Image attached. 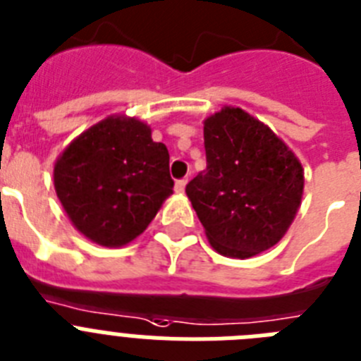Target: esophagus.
Segmentation results:
<instances>
[{"instance_id": "34e87169", "label": "esophagus", "mask_w": 361, "mask_h": 361, "mask_svg": "<svg viewBox=\"0 0 361 361\" xmlns=\"http://www.w3.org/2000/svg\"><path fill=\"white\" fill-rule=\"evenodd\" d=\"M185 185H187V178H183V180H178V181H176V185H174L176 192H178V195H181V192L185 190Z\"/></svg>"}]
</instances>
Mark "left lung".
Segmentation results:
<instances>
[{
    "label": "left lung",
    "instance_id": "left-lung-1",
    "mask_svg": "<svg viewBox=\"0 0 361 361\" xmlns=\"http://www.w3.org/2000/svg\"><path fill=\"white\" fill-rule=\"evenodd\" d=\"M207 169L185 187L209 244L250 259L288 231L302 198L295 154L259 119L226 106L204 121Z\"/></svg>",
    "mask_w": 361,
    "mask_h": 361
}]
</instances>
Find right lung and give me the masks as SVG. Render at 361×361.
<instances>
[{
	"label": "right lung",
	"mask_w": 361,
	"mask_h": 361,
	"mask_svg": "<svg viewBox=\"0 0 361 361\" xmlns=\"http://www.w3.org/2000/svg\"><path fill=\"white\" fill-rule=\"evenodd\" d=\"M147 124L111 115L78 135L54 163V189L84 237L106 247L134 240L172 195L169 150Z\"/></svg>",
	"instance_id": "right-lung-1"
}]
</instances>
